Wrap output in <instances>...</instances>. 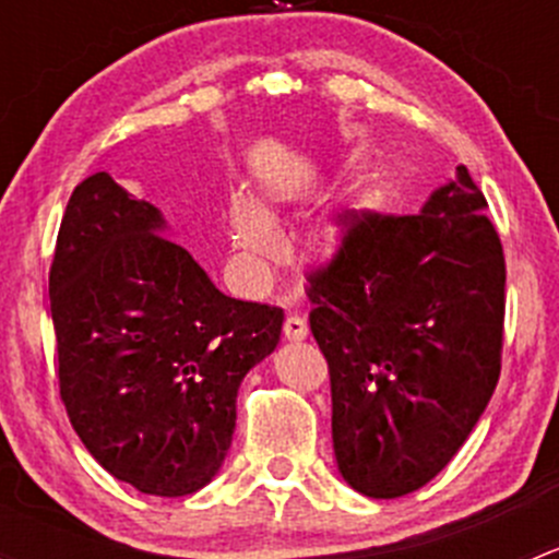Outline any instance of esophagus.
<instances>
[{"mask_svg": "<svg viewBox=\"0 0 559 559\" xmlns=\"http://www.w3.org/2000/svg\"><path fill=\"white\" fill-rule=\"evenodd\" d=\"M284 337H286V341H306V337H308L306 319H302V316H286Z\"/></svg>", "mask_w": 559, "mask_h": 559, "instance_id": "1", "label": "esophagus"}]
</instances>
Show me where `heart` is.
Listing matches in <instances>:
<instances>
[{
    "label": "heart",
    "mask_w": 559,
    "mask_h": 559,
    "mask_svg": "<svg viewBox=\"0 0 559 559\" xmlns=\"http://www.w3.org/2000/svg\"><path fill=\"white\" fill-rule=\"evenodd\" d=\"M262 197V205H253L246 197H235L227 205V216H224L229 246H233L240 267L248 275H264L270 264L278 259L281 238L275 227L281 222V211L292 200L289 191L281 189V186H267ZM337 251H341V235L332 227L319 229L308 243V253L316 262H326Z\"/></svg>",
    "instance_id": "b5f03b06"
}]
</instances>
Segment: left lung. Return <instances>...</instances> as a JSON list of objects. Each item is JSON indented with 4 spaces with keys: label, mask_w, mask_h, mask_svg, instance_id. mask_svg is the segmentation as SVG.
<instances>
[{
    "label": "left lung",
    "mask_w": 559,
    "mask_h": 559,
    "mask_svg": "<svg viewBox=\"0 0 559 559\" xmlns=\"http://www.w3.org/2000/svg\"><path fill=\"white\" fill-rule=\"evenodd\" d=\"M484 211L460 165L419 216L354 213L341 251L308 275L337 471L368 498L436 478L498 384L506 259Z\"/></svg>",
    "instance_id": "obj_1"
}]
</instances>
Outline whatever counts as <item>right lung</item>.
<instances>
[{
	"mask_svg": "<svg viewBox=\"0 0 559 559\" xmlns=\"http://www.w3.org/2000/svg\"><path fill=\"white\" fill-rule=\"evenodd\" d=\"M159 207L110 173L75 186L50 264L67 416L118 481L159 498L205 487L229 452L238 389L284 311L216 289Z\"/></svg>",
	"mask_w": 559,
	"mask_h": 559,
	"instance_id": "1",
	"label": "right lung"
}]
</instances>
